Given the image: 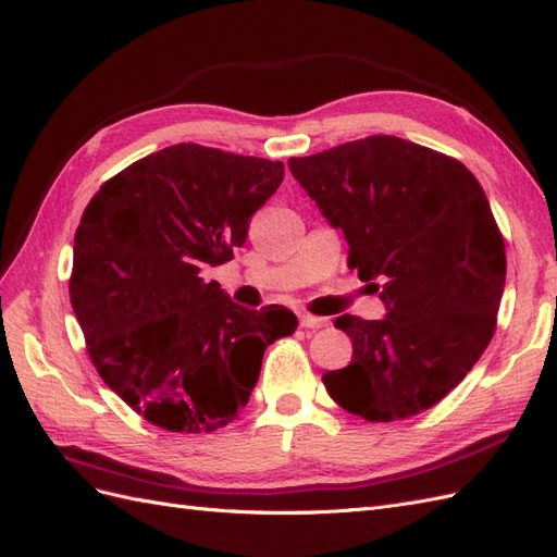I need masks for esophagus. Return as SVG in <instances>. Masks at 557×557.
I'll return each instance as SVG.
<instances>
[{"mask_svg": "<svg viewBox=\"0 0 557 557\" xmlns=\"http://www.w3.org/2000/svg\"><path fill=\"white\" fill-rule=\"evenodd\" d=\"M329 324L326 317H317V314H300V326L304 329H324Z\"/></svg>", "mask_w": 557, "mask_h": 557, "instance_id": "esophagus-1", "label": "esophagus"}]
</instances>
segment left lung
I'll return each mask as SVG.
<instances>
[{
	"instance_id": "obj_1",
	"label": "left lung",
	"mask_w": 557,
	"mask_h": 557,
	"mask_svg": "<svg viewBox=\"0 0 557 557\" xmlns=\"http://www.w3.org/2000/svg\"><path fill=\"white\" fill-rule=\"evenodd\" d=\"M289 168L387 308L385 320L338 317L352 361L322 375L329 396L369 422L436 406L485 352L504 294V240L483 186L455 158L392 135Z\"/></svg>"
}]
</instances>
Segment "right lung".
Wrapping results in <instances>:
<instances>
[{
  "label": "right lung",
  "instance_id": "right-lung-1",
  "mask_svg": "<svg viewBox=\"0 0 557 557\" xmlns=\"http://www.w3.org/2000/svg\"><path fill=\"white\" fill-rule=\"evenodd\" d=\"M284 165L174 145L100 186L74 235L72 308L100 377L147 422L205 434L247 406L284 306H235L202 277L233 259Z\"/></svg>",
  "mask_w": 557,
  "mask_h": 557
}]
</instances>
